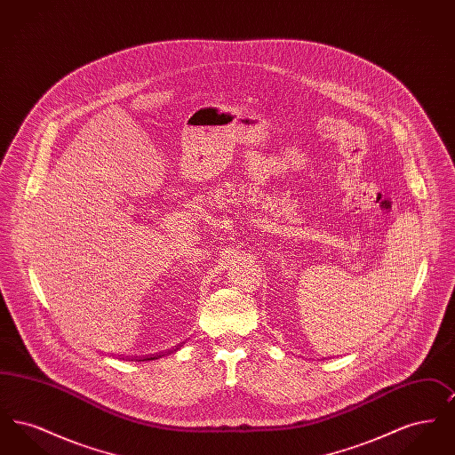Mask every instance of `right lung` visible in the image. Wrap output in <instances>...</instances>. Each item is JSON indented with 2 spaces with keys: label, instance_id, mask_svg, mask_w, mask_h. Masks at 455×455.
<instances>
[{
  "label": "right lung",
  "instance_id": "add662e5",
  "mask_svg": "<svg viewBox=\"0 0 455 455\" xmlns=\"http://www.w3.org/2000/svg\"><path fill=\"white\" fill-rule=\"evenodd\" d=\"M184 345V343H182ZM182 345H177V347H173L172 351H165V353H156V355H148V356H143V358H138L136 356V360L138 362H148V360H158V358H162V356H165V355H171L173 351H177V349H180Z\"/></svg>",
  "mask_w": 455,
  "mask_h": 455
}]
</instances>
